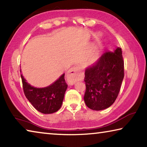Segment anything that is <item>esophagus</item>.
<instances>
[{"instance_id": "34e87169", "label": "esophagus", "mask_w": 147, "mask_h": 147, "mask_svg": "<svg viewBox=\"0 0 147 147\" xmlns=\"http://www.w3.org/2000/svg\"><path fill=\"white\" fill-rule=\"evenodd\" d=\"M84 78L82 71L79 67H73L71 68L67 74V79L70 84H74L75 82L82 80Z\"/></svg>"}]
</instances>
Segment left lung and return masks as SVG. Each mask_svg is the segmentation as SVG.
Here are the masks:
<instances>
[{"instance_id": "1", "label": "left lung", "mask_w": 147, "mask_h": 147, "mask_svg": "<svg viewBox=\"0 0 147 147\" xmlns=\"http://www.w3.org/2000/svg\"><path fill=\"white\" fill-rule=\"evenodd\" d=\"M122 50L106 51L93 66L86 69L84 101L93 110L99 111L112 105L120 91L124 78Z\"/></svg>"}]
</instances>
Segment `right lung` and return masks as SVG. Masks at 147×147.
I'll list each match as a JSON object with an SVG mask.
<instances>
[{
	"label": "right lung",
	"instance_id": "right-lung-1",
	"mask_svg": "<svg viewBox=\"0 0 147 147\" xmlns=\"http://www.w3.org/2000/svg\"><path fill=\"white\" fill-rule=\"evenodd\" d=\"M24 93L37 110L44 114L56 112L61 108L64 94L67 88L65 80V74L51 86L44 88L32 87L21 74Z\"/></svg>",
	"mask_w": 147,
	"mask_h": 147
}]
</instances>
